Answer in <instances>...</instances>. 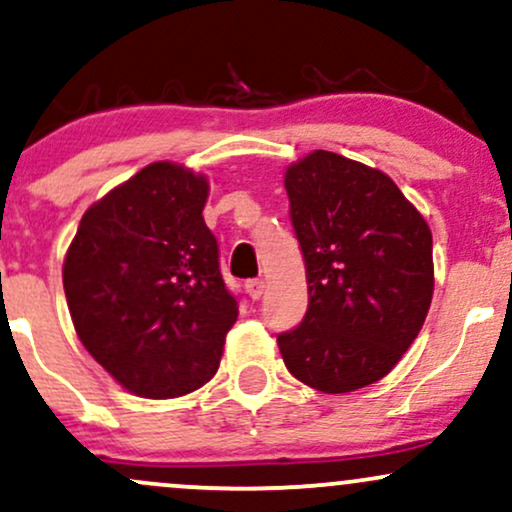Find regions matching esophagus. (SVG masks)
Returning <instances> with one entry per match:
<instances>
[{
    "instance_id": "esophagus-1",
    "label": "esophagus",
    "mask_w": 512,
    "mask_h": 512,
    "mask_svg": "<svg viewBox=\"0 0 512 512\" xmlns=\"http://www.w3.org/2000/svg\"><path fill=\"white\" fill-rule=\"evenodd\" d=\"M245 291H248V296L252 301H257V298L264 293V281L262 279H248L245 281Z\"/></svg>"
}]
</instances>
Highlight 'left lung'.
Here are the masks:
<instances>
[{"label": "left lung", "mask_w": 512, "mask_h": 512, "mask_svg": "<svg viewBox=\"0 0 512 512\" xmlns=\"http://www.w3.org/2000/svg\"><path fill=\"white\" fill-rule=\"evenodd\" d=\"M284 185L308 279L301 325L276 334L286 368L330 395L378 383L431 305L428 223L385 173L332 151L293 163Z\"/></svg>", "instance_id": "left-lung-1"}]
</instances>
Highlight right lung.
Listing matches in <instances>:
<instances>
[{
  "label": "right lung",
  "instance_id": "1",
  "mask_svg": "<svg viewBox=\"0 0 512 512\" xmlns=\"http://www.w3.org/2000/svg\"><path fill=\"white\" fill-rule=\"evenodd\" d=\"M207 195L202 175L151 163L93 204L69 245L62 279L76 334L139 397L211 380L238 317L202 216Z\"/></svg>",
  "mask_w": 512,
  "mask_h": 512
}]
</instances>
